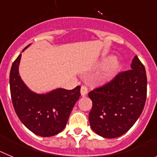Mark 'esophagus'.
<instances>
[{"label": "esophagus", "instance_id": "obj_1", "mask_svg": "<svg viewBox=\"0 0 157 157\" xmlns=\"http://www.w3.org/2000/svg\"><path fill=\"white\" fill-rule=\"evenodd\" d=\"M80 93H81V96H82V97L86 95L87 93H88V89H87V87L86 86H82Z\"/></svg>", "mask_w": 157, "mask_h": 157}]
</instances>
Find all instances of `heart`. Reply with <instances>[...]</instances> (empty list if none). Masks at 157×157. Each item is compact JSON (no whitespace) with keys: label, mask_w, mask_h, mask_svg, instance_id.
I'll return each instance as SVG.
<instances>
[{"label":"heart","mask_w":157,"mask_h":157,"mask_svg":"<svg viewBox=\"0 0 157 157\" xmlns=\"http://www.w3.org/2000/svg\"><path fill=\"white\" fill-rule=\"evenodd\" d=\"M101 78L105 81H109L115 77L120 71L122 68V63L118 59L112 57H107L102 60V64H105Z\"/></svg>","instance_id":"1"}]
</instances>
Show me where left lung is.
I'll return each mask as SVG.
<instances>
[{
    "label": "left lung",
    "instance_id": "left-lung-1",
    "mask_svg": "<svg viewBox=\"0 0 157 157\" xmlns=\"http://www.w3.org/2000/svg\"><path fill=\"white\" fill-rule=\"evenodd\" d=\"M130 68L88 94L93 102L89 114L90 127L103 138H115L125 134L143 111L147 94L145 67L135 56Z\"/></svg>",
    "mask_w": 157,
    "mask_h": 157
}]
</instances>
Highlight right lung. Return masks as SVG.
<instances>
[{"instance_id":"right-lung-1","label":"right lung","mask_w":157,"mask_h":157,"mask_svg":"<svg viewBox=\"0 0 157 157\" xmlns=\"http://www.w3.org/2000/svg\"><path fill=\"white\" fill-rule=\"evenodd\" d=\"M21 56L19 54L12 63L9 76L14 109L20 121L34 134L41 137L56 135L66 127L72 109L79 99L81 87L71 90L58 88L41 94L33 92L19 75Z\"/></svg>"}]
</instances>
